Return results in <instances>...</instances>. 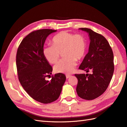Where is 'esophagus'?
<instances>
[{
    "label": "esophagus",
    "instance_id": "1",
    "mask_svg": "<svg viewBox=\"0 0 127 127\" xmlns=\"http://www.w3.org/2000/svg\"><path fill=\"white\" fill-rule=\"evenodd\" d=\"M71 76V75H66V79H68V78H69Z\"/></svg>",
    "mask_w": 127,
    "mask_h": 127
}]
</instances>
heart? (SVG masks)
Returning <instances> with one entry per match:
<instances>
[{
	"instance_id": "b5f03b06",
	"label": "heart",
	"mask_w": 127,
	"mask_h": 127,
	"mask_svg": "<svg viewBox=\"0 0 127 127\" xmlns=\"http://www.w3.org/2000/svg\"><path fill=\"white\" fill-rule=\"evenodd\" d=\"M52 45H47L43 49V53L50 63H55L59 58L60 52H63V59L54 66V70L60 73H71L80 60L85 56L86 43L81 35H74L67 32L58 33L53 37Z\"/></svg>"
}]
</instances>
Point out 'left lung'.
Returning <instances> with one entry per match:
<instances>
[{"instance_id":"8db88e82","label":"left lung","mask_w":127,"mask_h":127,"mask_svg":"<svg viewBox=\"0 0 127 127\" xmlns=\"http://www.w3.org/2000/svg\"><path fill=\"white\" fill-rule=\"evenodd\" d=\"M88 34V52L79 69L92 74H75L78 79L76 92L80 98L93 100L100 96L108 87L114 71V54L105 37L91 29L79 28Z\"/></svg>"}]
</instances>
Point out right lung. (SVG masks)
Returning <instances> with one entry per match:
<instances>
[{"mask_svg":"<svg viewBox=\"0 0 127 127\" xmlns=\"http://www.w3.org/2000/svg\"><path fill=\"white\" fill-rule=\"evenodd\" d=\"M57 31L40 29L23 39L16 55L18 79L26 92L36 101L48 104L57 99L66 80L65 75L56 74L51 81L45 77L52 74V68L43 53L45 40Z\"/></svg>","mask_w":127,"mask_h":127,"instance_id":"add662e5","label":"right lung"}]
</instances>
